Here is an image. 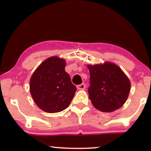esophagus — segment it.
Returning a JSON list of instances; mask_svg holds the SVG:
<instances>
[{
	"label": "esophagus",
	"instance_id": "esophagus-1",
	"mask_svg": "<svg viewBox=\"0 0 151 151\" xmlns=\"http://www.w3.org/2000/svg\"><path fill=\"white\" fill-rule=\"evenodd\" d=\"M77 87L79 90H82V89H85L86 85L84 84V83H83V84H79V85H77Z\"/></svg>",
	"mask_w": 151,
	"mask_h": 151
}]
</instances>
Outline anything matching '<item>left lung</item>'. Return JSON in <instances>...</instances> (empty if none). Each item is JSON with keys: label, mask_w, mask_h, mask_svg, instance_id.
<instances>
[{"label": "left lung", "mask_w": 151, "mask_h": 151, "mask_svg": "<svg viewBox=\"0 0 151 151\" xmlns=\"http://www.w3.org/2000/svg\"><path fill=\"white\" fill-rule=\"evenodd\" d=\"M89 99L93 106L103 112H111L124 104L131 83L122 70L114 64L88 65Z\"/></svg>", "instance_id": "left-lung-1"}]
</instances>
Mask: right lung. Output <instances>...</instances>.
Wrapping results in <instances>:
<instances>
[{
  "instance_id": "right-lung-1",
  "label": "right lung",
  "mask_w": 151,
  "mask_h": 151,
  "mask_svg": "<svg viewBox=\"0 0 151 151\" xmlns=\"http://www.w3.org/2000/svg\"><path fill=\"white\" fill-rule=\"evenodd\" d=\"M63 59L52 57L37 67L31 77L30 93L44 111L57 113L69 106L77 88L65 72Z\"/></svg>"
}]
</instances>
